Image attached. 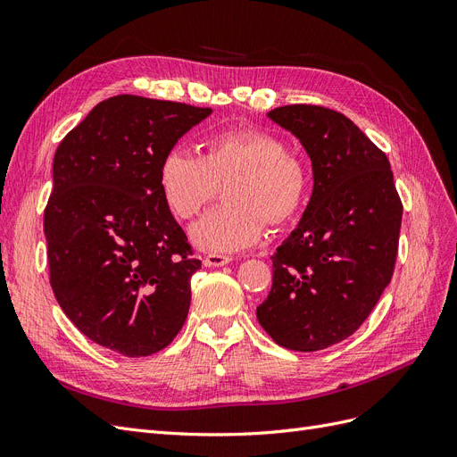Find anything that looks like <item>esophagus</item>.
<instances>
[{
  "label": "esophagus",
  "mask_w": 457,
  "mask_h": 457,
  "mask_svg": "<svg viewBox=\"0 0 457 457\" xmlns=\"http://www.w3.org/2000/svg\"><path fill=\"white\" fill-rule=\"evenodd\" d=\"M232 261L230 255H217V253H210L204 257V265L205 267H225Z\"/></svg>",
  "instance_id": "34e87169"
}]
</instances>
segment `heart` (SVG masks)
<instances>
[{
	"label": "heart",
	"instance_id": "b5f03b06",
	"mask_svg": "<svg viewBox=\"0 0 457 457\" xmlns=\"http://www.w3.org/2000/svg\"><path fill=\"white\" fill-rule=\"evenodd\" d=\"M227 205L190 227V240L210 253H237L261 242L267 220L294 219L309 195V170L287 154L278 137L261 129L219 131L204 137L202 156L183 148L165 152L158 170L163 204L177 219L196 217L217 185Z\"/></svg>",
	"mask_w": 457,
	"mask_h": 457
}]
</instances>
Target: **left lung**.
I'll use <instances>...</instances> for the list:
<instances>
[{
    "label": "left lung",
    "instance_id": "1",
    "mask_svg": "<svg viewBox=\"0 0 457 457\" xmlns=\"http://www.w3.org/2000/svg\"><path fill=\"white\" fill-rule=\"evenodd\" d=\"M267 116L305 148L312 195L272 255L257 320L280 347L322 351L353 336L389 286L403 204L389 160L347 116L312 104Z\"/></svg>",
    "mask_w": 457,
    "mask_h": 457
}]
</instances>
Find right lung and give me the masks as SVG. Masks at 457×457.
Listing matches in <instances>:
<instances>
[{"instance_id":"1","label":"right lung","mask_w":457,"mask_h":457,"mask_svg":"<svg viewBox=\"0 0 457 457\" xmlns=\"http://www.w3.org/2000/svg\"><path fill=\"white\" fill-rule=\"evenodd\" d=\"M212 108L118 95L54 152L46 207L51 287L74 326L137 358L181 331L202 269L158 187L160 162Z\"/></svg>"}]
</instances>
